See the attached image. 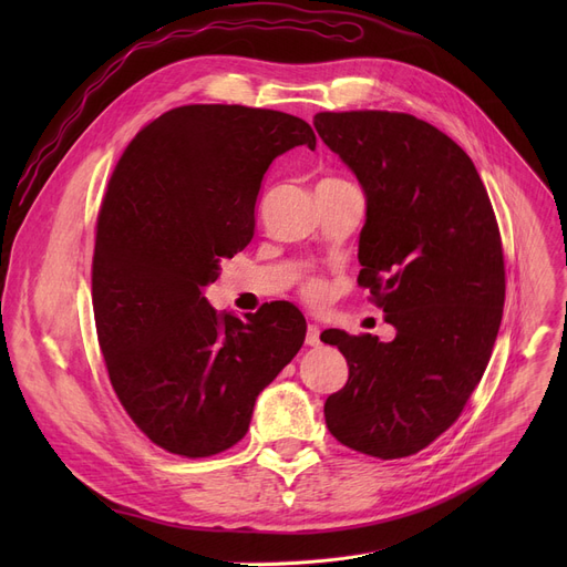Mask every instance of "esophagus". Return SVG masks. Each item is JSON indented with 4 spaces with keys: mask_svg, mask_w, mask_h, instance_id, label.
<instances>
[{
    "mask_svg": "<svg viewBox=\"0 0 567 567\" xmlns=\"http://www.w3.org/2000/svg\"><path fill=\"white\" fill-rule=\"evenodd\" d=\"M306 344H308V347H319V344H321V331H319V326H315V323L308 326Z\"/></svg>",
    "mask_w": 567,
    "mask_h": 567,
    "instance_id": "obj_1",
    "label": "esophagus"
}]
</instances>
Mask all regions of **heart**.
I'll return each instance as SVG.
<instances>
[{
  "label": "heart",
  "mask_w": 567,
  "mask_h": 567,
  "mask_svg": "<svg viewBox=\"0 0 567 567\" xmlns=\"http://www.w3.org/2000/svg\"><path fill=\"white\" fill-rule=\"evenodd\" d=\"M306 293L310 296L312 301H317V299H321V293H323V285H321L319 280H312V282H308V287H306Z\"/></svg>",
  "instance_id": "1"
}]
</instances>
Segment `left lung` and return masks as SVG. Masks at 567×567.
I'll use <instances>...</instances> for the list:
<instances>
[{"label":"left lung","mask_w":567,"mask_h":567,"mask_svg":"<svg viewBox=\"0 0 567 567\" xmlns=\"http://www.w3.org/2000/svg\"><path fill=\"white\" fill-rule=\"evenodd\" d=\"M315 128L359 178V285L395 326L393 342L321 336L349 365L326 425L359 453L406 457L457 421L489 363L505 301L492 202L464 148L423 118L319 112Z\"/></svg>","instance_id":"obj_1"}]
</instances>
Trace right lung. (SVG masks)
Segmentation results:
<instances>
[{
    "label": "right lung",
    "instance_id": "obj_1",
    "mask_svg": "<svg viewBox=\"0 0 567 567\" xmlns=\"http://www.w3.org/2000/svg\"><path fill=\"white\" fill-rule=\"evenodd\" d=\"M293 146H317L299 116L184 105L144 126L110 178L92 268L99 342L118 402L174 455L241 441L257 395L303 347L291 303L238 319L204 296L252 241L261 178Z\"/></svg>",
    "mask_w": 567,
    "mask_h": 567
}]
</instances>
